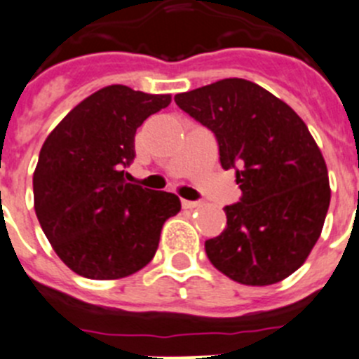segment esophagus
<instances>
[{"mask_svg": "<svg viewBox=\"0 0 359 359\" xmlns=\"http://www.w3.org/2000/svg\"><path fill=\"white\" fill-rule=\"evenodd\" d=\"M200 201H189V200H182V207L184 208H189V210H193V208H198L200 207Z\"/></svg>", "mask_w": 359, "mask_h": 359, "instance_id": "34e87169", "label": "esophagus"}]
</instances>
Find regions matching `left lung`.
I'll return each mask as SVG.
<instances>
[{
    "label": "left lung",
    "instance_id": "obj_1",
    "mask_svg": "<svg viewBox=\"0 0 359 359\" xmlns=\"http://www.w3.org/2000/svg\"><path fill=\"white\" fill-rule=\"evenodd\" d=\"M175 103L207 126L219 161L235 170L238 203L226 228L205 242L210 263L245 286H270L305 263L330 207L325 158L307 124L257 83L224 79L180 93Z\"/></svg>",
    "mask_w": 359,
    "mask_h": 359
}]
</instances>
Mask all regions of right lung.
I'll list each match as a JSON object with an SVG mask.
<instances>
[{
	"label": "right lung",
	"mask_w": 359,
	"mask_h": 359,
	"mask_svg": "<svg viewBox=\"0 0 359 359\" xmlns=\"http://www.w3.org/2000/svg\"><path fill=\"white\" fill-rule=\"evenodd\" d=\"M170 95L107 86L80 102L43 142L33 173L34 212L62 263L95 280L123 279L154 257L173 193L126 182L135 133Z\"/></svg>",
	"instance_id": "right-lung-1"
}]
</instances>
